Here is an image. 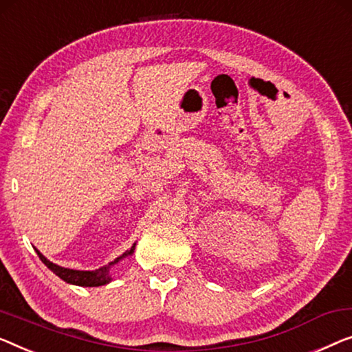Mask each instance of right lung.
Masks as SVG:
<instances>
[{
    "label": "right lung",
    "mask_w": 352,
    "mask_h": 352,
    "mask_svg": "<svg viewBox=\"0 0 352 352\" xmlns=\"http://www.w3.org/2000/svg\"><path fill=\"white\" fill-rule=\"evenodd\" d=\"M133 249H135V246L131 248L130 251H126L122 257L130 256V254L133 252ZM36 252H38L39 258H41V261H43V263L45 265V267H47L49 270H52V272L57 274L58 278H62L63 281L69 283V284H76V286H84V287H98V286H103V284H106V283H109L111 281L109 273H108L109 272V267L113 263L119 262L120 258H122V257L116 258V262L109 263L108 267L98 268V270H95V272H79V270H71V268L58 267V265H55V263H52L50 261H47V258H45L43 254L38 251V249H36Z\"/></svg>",
    "instance_id": "1"
}]
</instances>
